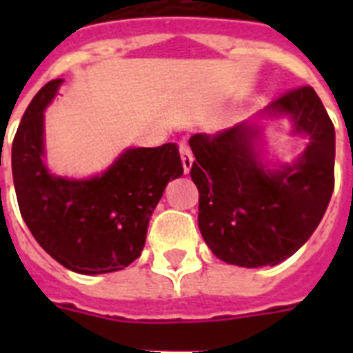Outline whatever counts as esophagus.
Masks as SVG:
<instances>
[{
	"label": "esophagus",
	"mask_w": 353,
	"mask_h": 353,
	"mask_svg": "<svg viewBox=\"0 0 353 353\" xmlns=\"http://www.w3.org/2000/svg\"><path fill=\"white\" fill-rule=\"evenodd\" d=\"M179 154H181L183 170L188 172L190 168H192L194 157H192V152H190V146H188L187 141H181V143H179Z\"/></svg>",
	"instance_id": "1"
}]
</instances>
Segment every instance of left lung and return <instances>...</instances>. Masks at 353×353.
Segmentation results:
<instances>
[{
	"label": "left lung",
	"instance_id": "left-lung-1",
	"mask_svg": "<svg viewBox=\"0 0 353 353\" xmlns=\"http://www.w3.org/2000/svg\"><path fill=\"white\" fill-rule=\"evenodd\" d=\"M265 112L291 115L295 132L310 135L295 165L271 172L254 159L256 130L245 122L188 141L199 231L216 256L240 268L276 265L299 251L323 220L335 185L334 122L312 85L285 91Z\"/></svg>",
	"mask_w": 353,
	"mask_h": 353
}]
</instances>
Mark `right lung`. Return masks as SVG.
<instances>
[{"label": "right lung", "instance_id": "right-lung-1", "mask_svg": "<svg viewBox=\"0 0 353 353\" xmlns=\"http://www.w3.org/2000/svg\"><path fill=\"white\" fill-rule=\"evenodd\" d=\"M62 79L41 88L12 141V177L19 212L36 241L63 268L101 274L128 268L146 240L150 216L166 183L183 174L174 143L132 148L102 176L54 177L43 165V110Z\"/></svg>", "mask_w": 353, "mask_h": 353}]
</instances>
